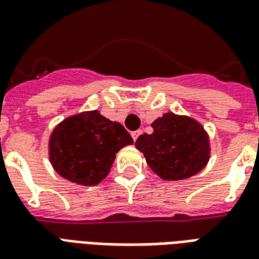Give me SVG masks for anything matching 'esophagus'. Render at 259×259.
Instances as JSON below:
<instances>
[{"mask_svg": "<svg viewBox=\"0 0 259 259\" xmlns=\"http://www.w3.org/2000/svg\"><path fill=\"white\" fill-rule=\"evenodd\" d=\"M141 132H142V131H134V132H132L131 135H132V139H134V142L137 141L138 137H139V135H141Z\"/></svg>", "mask_w": 259, "mask_h": 259, "instance_id": "1", "label": "esophagus"}]
</instances>
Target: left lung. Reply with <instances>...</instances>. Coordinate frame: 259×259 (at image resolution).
<instances>
[{"instance_id":"left-lung-1","label":"left lung","mask_w":259,"mask_h":259,"mask_svg":"<svg viewBox=\"0 0 259 259\" xmlns=\"http://www.w3.org/2000/svg\"><path fill=\"white\" fill-rule=\"evenodd\" d=\"M153 134L137 139L135 147L157 176L179 182L199 174L210 159V138L190 116L166 112L151 122Z\"/></svg>"}]
</instances>
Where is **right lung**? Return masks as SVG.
Returning <instances> with one entry per match:
<instances>
[{
    "label": "right lung",
    "instance_id": "obj_1",
    "mask_svg": "<svg viewBox=\"0 0 259 259\" xmlns=\"http://www.w3.org/2000/svg\"><path fill=\"white\" fill-rule=\"evenodd\" d=\"M131 135L100 110L64 118L49 137V161L61 178L80 186H97L110 172L116 153L132 145Z\"/></svg>",
    "mask_w": 259,
    "mask_h": 259
}]
</instances>
